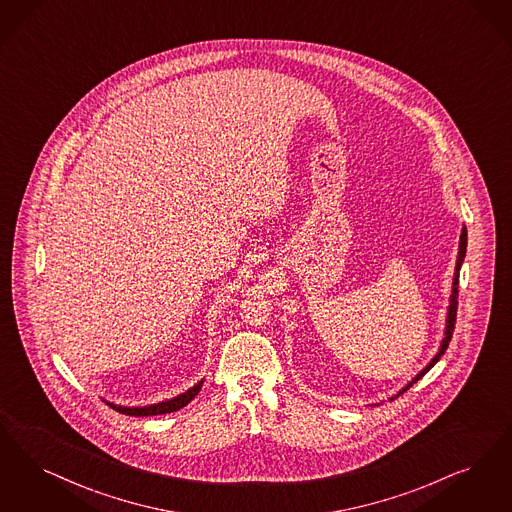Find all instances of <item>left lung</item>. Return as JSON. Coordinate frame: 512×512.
<instances>
[{
  "instance_id": "1",
  "label": "left lung",
  "mask_w": 512,
  "mask_h": 512,
  "mask_svg": "<svg viewBox=\"0 0 512 512\" xmlns=\"http://www.w3.org/2000/svg\"><path fill=\"white\" fill-rule=\"evenodd\" d=\"M465 253H467V228H463V232H461V240H459V255H457V265H455V278H453V291H451V301H450V310H448V322H446V337H444V341H442V347L438 350V354L430 360L429 366L423 369L411 383H409L406 389H402V392H406V390L413 385V383H417L427 371H429L440 358H442V354L446 352V348L450 345L451 335H453V328H455V318H457V297H459V270H461V265H463V261H465ZM400 392V394H402Z\"/></svg>"
}]
</instances>
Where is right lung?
I'll use <instances>...</instances> for the list:
<instances>
[{"instance_id": "1", "label": "right lung", "mask_w": 512, "mask_h": 512, "mask_svg": "<svg viewBox=\"0 0 512 512\" xmlns=\"http://www.w3.org/2000/svg\"><path fill=\"white\" fill-rule=\"evenodd\" d=\"M202 389V383L192 387L190 390H186L181 396L177 398H171L167 402H160V404H154V406H144V408H122V406H114L110 404L116 411H120L123 415H133V417H146V415H164V413H171V411H177V409L184 408L198 392Z\"/></svg>"}]
</instances>
